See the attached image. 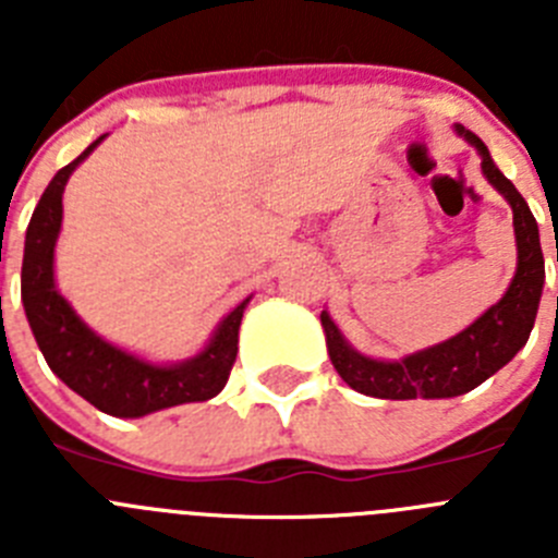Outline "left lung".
Returning a JSON list of instances; mask_svg holds the SVG:
<instances>
[{
    "label": "left lung",
    "mask_w": 558,
    "mask_h": 558,
    "mask_svg": "<svg viewBox=\"0 0 558 558\" xmlns=\"http://www.w3.org/2000/svg\"><path fill=\"white\" fill-rule=\"evenodd\" d=\"M463 140L481 153V170L492 186L509 201L514 211L517 274L500 302L492 304L475 324L452 335L445 343L413 352L402 360H374L349 347L329 313H322L327 352L335 372L349 388L377 399H447L461 397L500 372L525 343L534 329L545 284V256L539 245V226L529 204L492 161L489 147L475 133L456 125ZM558 259V254H556Z\"/></svg>",
    "instance_id": "8db88e82"
}]
</instances>
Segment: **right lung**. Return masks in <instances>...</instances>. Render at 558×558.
<instances>
[{
  "label": "right lung",
  "mask_w": 558,
  "mask_h": 558,
  "mask_svg": "<svg viewBox=\"0 0 558 558\" xmlns=\"http://www.w3.org/2000/svg\"><path fill=\"white\" fill-rule=\"evenodd\" d=\"M106 136L92 142L75 161L56 172L29 218L22 263V302L29 329L36 335L47 366L72 391L108 416L140 418L184 402H206L218 397L229 379L236 357L240 322L251 299L226 315L204 352L181 363L159 366L92 332L56 288V243L63 220V186L75 167Z\"/></svg>",
  "instance_id": "add662e5"
}]
</instances>
